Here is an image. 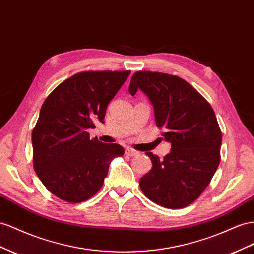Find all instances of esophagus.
I'll return each mask as SVG.
<instances>
[{
	"instance_id": "1",
	"label": "esophagus",
	"mask_w": 254,
	"mask_h": 254,
	"mask_svg": "<svg viewBox=\"0 0 254 254\" xmlns=\"http://www.w3.org/2000/svg\"><path fill=\"white\" fill-rule=\"evenodd\" d=\"M125 154H126L127 156H129V157H133V156L139 155V152H136V150H134V149H132V148H126Z\"/></svg>"
}]
</instances>
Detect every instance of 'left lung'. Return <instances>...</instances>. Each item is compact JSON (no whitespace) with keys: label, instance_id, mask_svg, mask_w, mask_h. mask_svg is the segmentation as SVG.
Wrapping results in <instances>:
<instances>
[{"label":"left lung","instance_id":"8db88e82","mask_svg":"<svg viewBox=\"0 0 254 254\" xmlns=\"http://www.w3.org/2000/svg\"><path fill=\"white\" fill-rule=\"evenodd\" d=\"M146 95L161 135L171 144L160 159L146 153L153 167L140 178L142 192L167 208H183L201 195L220 162L222 134L214 110L188 82L176 76L136 71L128 91Z\"/></svg>","mask_w":254,"mask_h":254}]
</instances>
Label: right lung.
<instances>
[{
  "label": "right lung",
  "mask_w": 254,
  "mask_h": 254,
  "mask_svg": "<svg viewBox=\"0 0 254 254\" xmlns=\"http://www.w3.org/2000/svg\"><path fill=\"white\" fill-rule=\"evenodd\" d=\"M130 74L85 71L56 87L42 106L32 133L34 169L52 194L79 203L101 188L111 161L124 155L120 144L90 139L94 121L105 123L107 107Z\"/></svg>",
  "instance_id": "add662e5"
}]
</instances>
